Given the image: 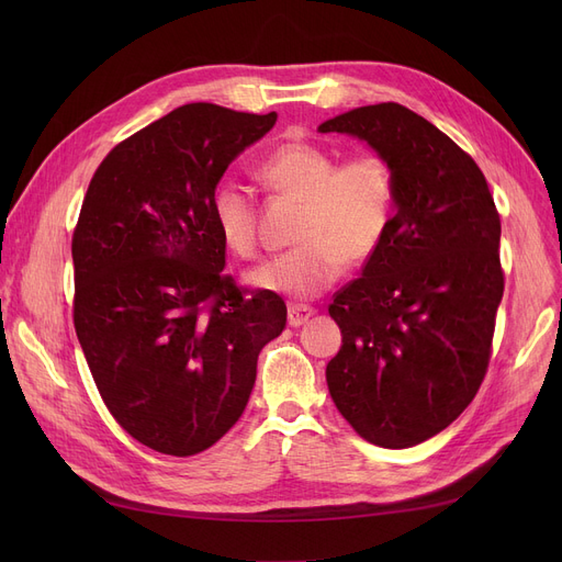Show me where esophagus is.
<instances>
[{"instance_id":"1","label":"esophagus","mask_w":562,"mask_h":562,"mask_svg":"<svg viewBox=\"0 0 562 562\" xmlns=\"http://www.w3.org/2000/svg\"><path fill=\"white\" fill-rule=\"evenodd\" d=\"M314 316V307L307 305H289V326L299 328Z\"/></svg>"}]
</instances>
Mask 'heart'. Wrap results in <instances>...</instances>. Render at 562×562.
<instances>
[{"label":"heart","mask_w":562,"mask_h":562,"mask_svg":"<svg viewBox=\"0 0 562 562\" xmlns=\"http://www.w3.org/2000/svg\"><path fill=\"white\" fill-rule=\"evenodd\" d=\"M257 175L276 193L301 198V210L296 246L250 271L252 286L314 299L341 276L344 263L369 261L385 241L396 212V177L385 155L367 150L339 161L318 143L286 140L257 164ZM210 212L234 255H257V202L246 184L229 177L216 182Z\"/></svg>","instance_id":"1"}]
</instances>
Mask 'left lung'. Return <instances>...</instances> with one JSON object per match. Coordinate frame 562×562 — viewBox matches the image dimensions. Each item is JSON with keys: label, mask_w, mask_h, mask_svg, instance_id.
I'll return each mask as SVG.
<instances>
[{"label": "left lung", "mask_w": 562, "mask_h": 562, "mask_svg": "<svg viewBox=\"0 0 562 562\" xmlns=\"http://www.w3.org/2000/svg\"><path fill=\"white\" fill-rule=\"evenodd\" d=\"M318 132L367 140L396 177L385 241L328 307L344 337L328 390L371 445L415 447L462 415L487 373L501 218L476 161L403 104L352 109Z\"/></svg>", "instance_id": "8db88e82"}]
</instances>
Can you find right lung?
Instances as JSON below:
<instances>
[{"label":"right lung","mask_w":562,"mask_h":562,"mask_svg":"<svg viewBox=\"0 0 562 562\" xmlns=\"http://www.w3.org/2000/svg\"><path fill=\"white\" fill-rule=\"evenodd\" d=\"M278 121L177 106L98 166L72 234L77 339L98 392L140 445L187 458L239 422L259 350L286 326L273 291L225 276L210 195Z\"/></svg>","instance_id":"obj_1"}]
</instances>
